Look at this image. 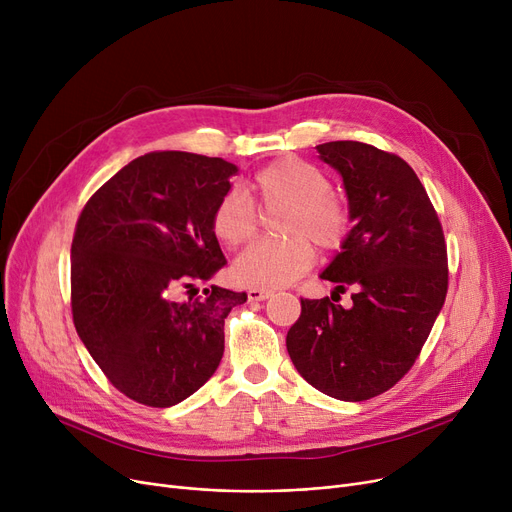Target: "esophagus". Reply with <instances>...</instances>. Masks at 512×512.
Here are the masks:
<instances>
[{
    "instance_id": "obj_1",
    "label": "esophagus",
    "mask_w": 512,
    "mask_h": 512,
    "mask_svg": "<svg viewBox=\"0 0 512 512\" xmlns=\"http://www.w3.org/2000/svg\"><path fill=\"white\" fill-rule=\"evenodd\" d=\"M247 297H249V301H265V299L272 297V292L263 290V288H249Z\"/></svg>"
}]
</instances>
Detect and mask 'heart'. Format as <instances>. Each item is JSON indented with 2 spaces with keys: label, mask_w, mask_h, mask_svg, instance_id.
<instances>
[{
  "label": "heart",
  "mask_w": 512,
  "mask_h": 512,
  "mask_svg": "<svg viewBox=\"0 0 512 512\" xmlns=\"http://www.w3.org/2000/svg\"><path fill=\"white\" fill-rule=\"evenodd\" d=\"M253 188L263 207L286 205L280 230L286 238L257 240L242 251L232 267L240 284L282 288L303 276L315 261L317 247L338 249L351 230L348 203L330 191V178L301 157H282L259 170ZM259 213L251 197L230 188L211 215V230L220 242L238 247L255 236Z\"/></svg>",
  "instance_id": "b5f03b06"
}]
</instances>
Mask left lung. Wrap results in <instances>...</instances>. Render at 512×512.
Wrapping results in <instances>:
<instances>
[{"instance_id":"left-lung-1","label":"left lung","mask_w":512,"mask_h":512,"mask_svg":"<svg viewBox=\"0 0 512 512\" xmlns=\"http://www.w3.org/2000/svg\"><path fill=\"white\" fill-rule=\"evenodd\" d=\"M317 151L342 176L355 222L321 278L353 288V307L301 299L286 348L313 388L359 402L390 390L419 357L446 299V242L405 159L359 141Z\"/></svg>"}]
</instances>
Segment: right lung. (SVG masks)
<instances>
[{"label": "right lung", "instance_id": "right-lung-1", "mask_svg": "<svg viewBox=\"0 0 512 512\" xmlns=\"http://www.w3.org/2000/svg\"><path fill=\"white\" fill-rule=\"evenodd\" d=\"M238 168L155 151L132 159L80 211L72 238V319L122 394L166 409L197 392L224 355V319L247 292L203 288L226 265L211 215ZM187 288L189 299L178 302Z\"/></svg>", "mask_w": 512, "mask_h": 512}]
</instances>
